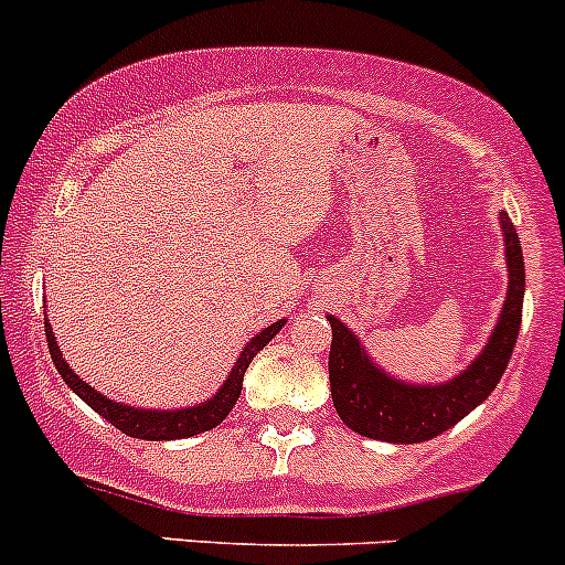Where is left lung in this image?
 <instances>
[{
	"label": "left lung",
	"mask_w": 565,
	"mask_h": 565,
	"mask_svg": "<svg viewBox=\"0 0 565 565\" xmlns=\"http://www.w3.org/2000/svg\"><path fill=\"white\" fill-rule=\"evenodd\" d=\"M500 223H503L505 260H509V294L484 353L455 381L440 386H408L392 381L386 372L372 367L356 334H351L337 318H329L331 403L353 433L388 444H422L455 427L459 418L490 397L500 375L509 367L520 334L522 296H525V260H522L520 236L505 214H500Z\"/></svg>",
	"instance_id": "obj_1"
}]
</instances>
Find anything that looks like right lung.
I'll return each instance as SVG.
<instances>
[{
	"instance_id": "right-lung-1",
	"label": "right lung",
	"mask_w": 565,
	"mask_h": 565,
	"mask_svg": "<svg viewBox=\"0 0 565 565\" xmlns=\"http://www.w3.org/2000/svg\"><path fill=\"white\" fill-rule=\"evenodd\" d=\"M280 329H282V321L266 326L258 337H253V340L247 342V348H244L239 362H236V367L231 370L225 386L220 388L209 403L195 405V408H184V411H138V408H127V405L114 403V399L103 397V394H97L95 388L86 386V383L67 367L60 348H56L51 323H45V342H49L51 359H54L56 370H60V375L65 377L67 386L73 388V392L78 394L89 408H95L103 418H106V422L114 424L119 433L130 435V438H141V440H179V438H190V435H198V433H206V429L217 427V424L228 416L231 408H234L236 399H239L242 394V381H244V372L249 367V362L258 356L260 348H264Z\"/></svg>"
}]
</instances>
